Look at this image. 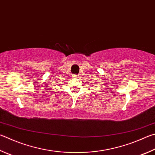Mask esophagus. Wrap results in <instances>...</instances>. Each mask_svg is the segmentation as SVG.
I'll use <instances>...</instances> for the list:
<instances>
[{"instance_id": "1", "label": "esophagus", "mask_w": 155, "mask_h": 155, "mask_svg": "<svg viewBox=\"0 0 155 155\" xmlns=\"http://www.w3.org/2000/svg\"><path fill=\"white\" fill-rule=\"evenodd\" d=\"M72 76H73V77H78V75H77V74H73Z\"/></svg>"}]
</instances>
